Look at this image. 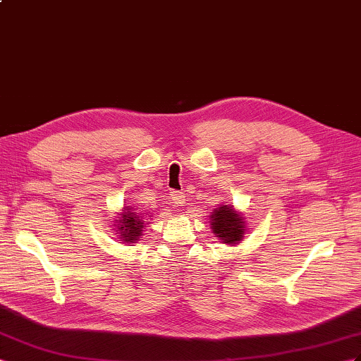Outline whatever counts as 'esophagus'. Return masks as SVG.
<instances>
[{
	"instance_id": "34e87169",
	"label": "esophagus",
	"mask_w": 361,
	"mask_h": 361,
	"mask_svg": "<svg viewBox=\"0 0 361 361\" xmlns=\"http://www.w3.org/2000/svg\"><path fill=\"white\" fill-rule=\"evenodd\" d=\"M171 201L173 202V204L183 206L184 201H186V197H184V193H181V192H178V190H172V192H171Z\"/></svg>"
}]
</instances>
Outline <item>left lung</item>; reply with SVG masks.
<instances>
[{
    "mask_svg": "<svg viewBox=\"0 0 361 361\" xmlns=\"http://www.w3.org/2000/svg\"><path fill=\"white\" fill-rule=\"evenodd\" d=\"M209 219L212 233L223 244L236 245L244 239L247 232L245 218L233 206L221 204L219 207L214 209Z\"/></svg>",
    "mask_w": 361,
    "mask_h": 361,
    "instance_id": "obj_1",
    "label": "left lung"
}]
</instances>
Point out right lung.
<instances>
[{
	"label": "right lung",
	"mask_w": 361,
	"mask_h": 361,
	"mask_svg": "<svg viewBox=\"0 0 361 361\" xmlns=\"http://www.w3.org/2000/svg\"><path fill=\"white\" fill-rule=\"evenodd\" d=\"M116 219L113 221V230L116 232L118 241L123 244H135L143 236V228L149 223V214H140L135 209L125 206L117 212Z\"/></svg>",
	"instance_id": "right-lung-1"
}]
</instances>
